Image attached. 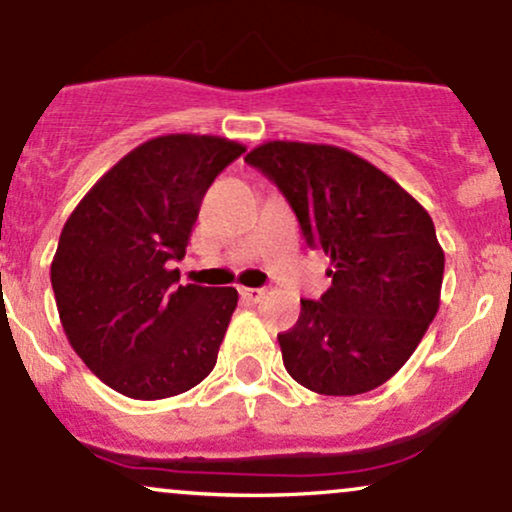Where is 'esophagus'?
<instances>
[{
	"label": "esophagus",
	"instance_id": "1",
	"mask_svg": "<svg viewBox=\"0 0 512 512\" xmlns=\"http://www.w3.org/2000/svg\"><path fill=\"white\" fill-rule=\"evenodd\" d=\"M238 293L243 301H250V303H257L264 298V289H248V286H240Z\"/></svg>",
	"mask_w": 512,
	"mask_h": 512
}]
</instances>
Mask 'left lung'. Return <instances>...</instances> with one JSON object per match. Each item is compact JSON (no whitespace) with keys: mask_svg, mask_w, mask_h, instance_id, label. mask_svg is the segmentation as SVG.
I'll return each mask as SVG.
<instances>
[{"mask_svg":"<svg viewBox=\"0 0 512 512\" xmlns=\"http://www.w3.org/2000/svg\"><path fill=\"white\" fill-rule=\"evenodd\" d=\"M245 161L291 204L332 286L279 334L284 366L317 395L375 390L414 354L440 305L445 255L428 211L390 175L330 144L267 142Z\"/></svg>","mask_w":512,"mask_h":512,"instance_id":"8db88e82","label":"left lung"}]
</instances>
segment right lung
Listing matches in <instances>:
<instances>
[{
    "instance_id": "right-lung-1",
    "label": "right lung",
    "mask_w": 512,
    "mask_h": 512,
    "mask_svg": "<svg viewBox=\"0 0 512 512\" xmlns=\"http://www.w3.org/2000/svg\"><path fill=\"white\" fill-rule=\"evenodd\" d=\"M245 146L166 134L129 151L62 228L50 281L69 344L105 385L166 399L214 370L238 291L187 284L185 257L209 185Z\"/></svg>"
}]
</instances>
